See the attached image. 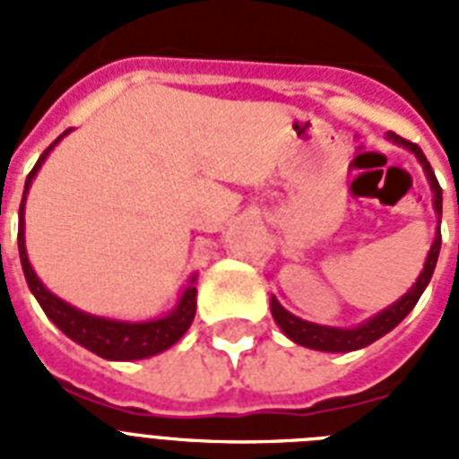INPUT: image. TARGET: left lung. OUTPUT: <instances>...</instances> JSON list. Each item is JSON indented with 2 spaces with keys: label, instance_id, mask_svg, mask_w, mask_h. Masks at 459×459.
<instances>
[{
  "label": "left lung",
  "instance_id": "obj_1",
  "mask_svg": "<svg viewBox=\"0 0 459 459\" xmlns=\"http://www.w3.org/2000/svg\"><path fill=\"white\" fill-rule=\"evenodd\" d=\"M388 138L393 143H398V145L407 147L410 152H414V157L420 159L421 166H424V171H427V178L431 183V190H434V207L441 216L443 212V190L438 186V180H436V173L431 169V164L427 161L424 152H421L420 145H414L410 140L400 138L395 133H388ZM438 252H441V230L436 233V240L431 245V250H429V257H427V264H424V272L421 276L417 279L412 288H410V293L403 295L395 305H391L388 309L369 319L367 324L357 328H331V326H319V324H309V321H302L298 319L295 314H290L288 309L281 307V302L276 298H272V314L276 324L283 328V333L295 341L298 345H305V348H312V350H321V352H350V350H359V348H367L371 345L374 341H378L381 335H385L388 331L398 326L400 321L405 319L407 314L412 312V307L417 305V300L421 298L424 293V288L429 286V281L434 276V269H436V262H438Z\"/></svg>",
  "mask_w": 459,
  "mask_h": 459
}]
</instances>
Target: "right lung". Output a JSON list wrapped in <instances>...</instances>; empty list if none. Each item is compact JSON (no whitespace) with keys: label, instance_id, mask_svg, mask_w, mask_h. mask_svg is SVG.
Listing matches in <instances>:
<instances>
[{"label":"right lung","instance_id":"1","mask_svg":"<svg viewBox=\"0 0 459 459\" xmlns=\"http://www.w3.org/2000/svg\"><path fill=\"white\" fill-rule=\"evenodd\" d=\"M68 131H71V128H68ZM68 131L61 133L59 138L54 140L52 145L39 154L38 164L32 166V171L28 173V178H25L23 200H21V209H18V214H21V221H18V255H21V264H23L28 288H30L32 295L38 298L39 307L45 309L47 316H49L71 341L81 342L82 348H88L90 352H95V355L104 357V359H121V362H128V359H143V357H152L157 355V352H164L166 348H171L173 342L180 341V335L186 333L187 328H190V324H193L195 307H197V302H195L197 288L193 286L195 279H190L187 288L183 290V298H180L178 307H176L169 316L154 321H140V324H128V321L90 316V314L66 305V302L59 300L56 295L49 293V290L39 283V279L35 276V272H32L30 262H28L23 238L25 193H28V187H30L32 183V176L38 173V169L42 166L47 154L52 152V147L56 145Z\"/></svg>","mask_w":459,"mask_h":459}]
</instances>
